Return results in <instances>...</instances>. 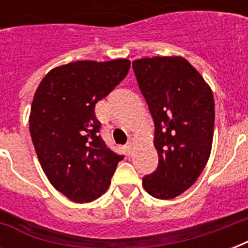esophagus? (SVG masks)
Segmentation results:
<instances>
[{"instance_id": "esophagus-1", "label": "esophagus", "mask_w": 248, "mask_h": 248, "mask_svg": "<svg viewBox=\"0 0 248 248\" xmlns=\"http://www.w3.org/2000/svg\"><path fill=\"white\" fill-rule=\"evenodd\" d=\"M132 152H134V144L130 141V143L126 145V153H127V155H132Z\"/></svg>"}]
</instances>
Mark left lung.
<instances>
[{"label": "left lung", "instance_id": "8db88e82", "mask_svg": "<svg viewBox=\"0 0 248 248\" xmlns=\"http://www.w3.org/2000/svg\"><path fill=\"white\" fill-rule=\"evenodd\" d=\"M140 91L155 121L158 167L143 186L158 200H171L192 186L211 155L215 101L211 87L181 56L132 62Z\"/></svg>", "mask_w": 248, "mask_h": 248}]
</instances>
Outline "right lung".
<instances>
[{"mask_svg":"<svg viewBox=\"0 0 248 248\" xmlns=\"http://www.w3.org/2000/svg\"><path fill=\"white\" fill-rule=\"evenodd\" d=\"M131 62L81 60L48 72L33 96L29 131L41 167L62 194L87 203L107 192L124 155L99 135L95 104L126 77Z\"/></svg>","mask_w":248,"mask_h":248,"instance_id":"add662e5","label":"right lung"}]
</instances>
